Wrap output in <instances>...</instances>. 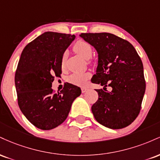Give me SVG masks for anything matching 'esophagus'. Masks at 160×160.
<instances>
[{"mask_svg":"<svg viewBox=\"0 0 160 160\" xmlns=\"http://www.w3.org/2000/svg\"><path fill=\"white\" fill-rule=\"evenodd\" d=\"M88 90V89L87 88H86V87H82L81 88V91H82V93H85L86 91Z\"/></svg>","mask_w":160,"mask_h":160,"instance_id":"1","label":"esophagus"}]
</instances>
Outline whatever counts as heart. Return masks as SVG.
<instances>
[{
  "label": "heart",
  "mask_w": 160,
  "mask_h": 160,
  "mask_svg": "<svg viewBox=\"0 0 160 160\" xmlns=\"http://www.w3.org/2000/svg\"><path fill=\"white\" fill-rule=\"evenodd\" d=\"M74 52L82 56L84 59L89 60L92 56V47L88 42L85 40H78L74 43ZM67 52H65L62 54L61 58V68L64 69L65 68L66 59H67ZM91 78V74L89 72L82 73V74H72L68 77V82L71 84H74L76 86H84L87 82V80Z\"/></svg>",
  "instance_id": "heart-1"
}]
</instances>
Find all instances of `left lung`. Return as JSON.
Here are the masks:
<instances>
[{"mask_svg": "<svg viewBox=\"0 0 160 160\" xmlns=\"http://www.w3.org/2000/svg\"><path fill=\"white\" fill-rule=\"evenodd\" d=\"M80 37L98 53L92 82L112 88L111 92L96 89L98 99L92 106L95 120L113 129L126 127L140 113L146 89L140 56L129 42L113 34L82 33Z\"/></svg>", "mask_w": 160, "mask_h": 160, "instance_id": "left-lung-1", "label": "left lung"}]
</instances>
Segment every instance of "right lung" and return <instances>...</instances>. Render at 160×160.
I'll list each match as a JSON object with an SVG mask.
<instances>
[{"label": "right lung", "mask_w": 160, "mask_h": 160, "mask_svg": "<svg viewBox=\"0 0 160 160\" xmlns=\"http://www.w3.org/2000/svg\"><path fill=\"white\" fill-rule=\"evenodd\" d=\"M75 35L47 32L24 48L15 74L19 107L37 128L50 130L66 120L74 99L81 94L78 86L66 83L55 92L52 82L62 74L61 58Z\"/></svg>", "instance_id": "1"}]
</instances>
